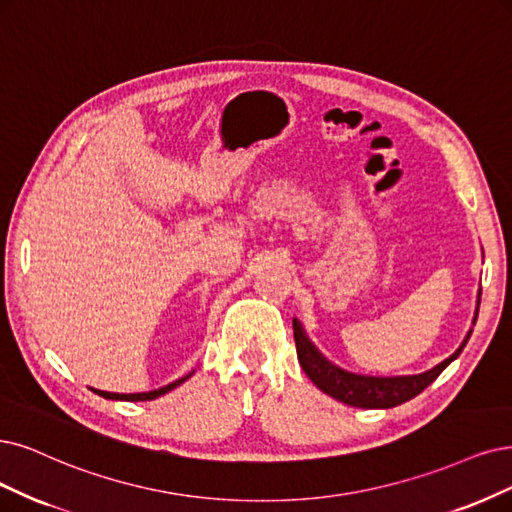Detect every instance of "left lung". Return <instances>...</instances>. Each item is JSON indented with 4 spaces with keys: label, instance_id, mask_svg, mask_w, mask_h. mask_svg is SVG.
Listing matches in <instances>:
<instances>
[{
    "label": "left lung",
    "instance_id": "left-lung-1",
    "mask_svg": "<svg viewBox=\"0 0 512 512\" xmlns=\"http://www.w3.org/2000/svg\"><path fill=\"white\" fill-rule=\"evenodd\" d=\"M479 304H481V289L477 295V310H475V318H472V325L477 323ZM470 333H472V329L466 333L460 348L449 358H445V361L439 363L437 367H432L424 373H415V375L382 377V375L352 373V371H346L342 367L333 365L312 344V339L308 337L304 325H301L297 318H293L295 348H297V358H299L301 369L306 371V375L314 382L316 388L333 396L335 401L352 405V407H361V409H390V407L407 403L409 399H413V396H418L424 388H428L434 380H437L449 363L456 361L460 352L464 350Z\"/></svg>",
    "mask_w": 512,
    "mask_h": 512
}]
</instances>
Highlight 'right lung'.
<instances>
[{
	"instance_id": "right-lung-1",
	"label": "right lung",
	"mask_w": 512,
	"mask_h": 512,
	"mask_svg": "<svg viewBox=\"0 0 512 512\" xmlns=\"http://www.w3.org/2000/svg\"><path fill=\"white\" fill-rule=\"evenodd\" d=\"M194 373V371H192ZM192 373H187V375H183V377H179V380H175V382H170V384H166V386H162V388H158V390H149V392H132V394H120V392H105V390H94L97 392L99 396H103V399H109V401H154V399H158V396H162V394H166V392H170V390H175L177 386H181L185 380H189V377H192Z\"/></svg>"
}]
</instances>
